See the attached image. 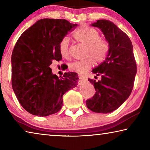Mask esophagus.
Wrapping results in <instances>:
<instances>
[{"mask_svg":"<svg viewBox=\"0 0 150 150\" xmlns=\"http://www.w3.org/2000/svg\"><path fill=\"white\" fill-rule=\"evenodd\" d=\"M86 81H87V78H86L85 77H84V76H83V75L79 76V83L80 85L85 83Z\"/></svg>","mask_w":150,"mask_h":150,"instance_id":"esophagus-1","label":"esophagus"}]
</instances>
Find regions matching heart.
I'll return each instance as SVG.
<instances>
[{
    "mask_svg": "<svg viewBox=\"0 0 150 150\" xmlns=\"http://www.w3.org/2000/svg\"><path fill=\"white\" fill-rule=\"evenodd\" d=\"M100 33L97 30L87 26H83L75 30L73 37L76 41L86 45L85 59L76 61L69 65L71 71L78 73H84L96 63L105 60L109 52V45L105 40L100 38ZM59 51L63 57H69V40L63 38L59 44Z\"/></svg>",
    "mask_w": 150,
    "mask_h": 150,
    "instance_id": "obj_1",
    "label": "heart"
}]
</instances>
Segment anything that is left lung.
<instances>
[{
  "mask_svg": "<svg viewBox=\"0 0 150 150\" xmlns=\"http://www.w3.org/2000/svg\"><path fill=\"white\" fill-rule=\"evenodd\" d=\"M91 25L103 32L109 52L106 59L93 70L96 76L101 75V80L88 79L96 93L86 100V105L95 112L109 113L120 107L130 95L137 72L136 62L130 39L113 22L98 20Z\"/></svg>",
  "mask_w": 150,
  "mask_h": 150,
  "instance_id": "obj_1",
  "label": "left lung"
}]
</instances>
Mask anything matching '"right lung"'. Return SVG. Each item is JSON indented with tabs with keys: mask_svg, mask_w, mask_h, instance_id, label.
<instances>
[{
	"mask_svg": "<svg viewBox=\"0 0 150 150\" xmlns=\"http://www.w3.org/2000/svg\"><path fill=\"white\" fill-rule=\"evenodd\" d=\"M77 24L64 19H41L22 33L12 54V86L20 105L33 115L57 112L63 96L78 83V74L52 73V62L62 60L59 44Z\"/></svg>",
	"mask_w": 150,
	"mask_h": 150,
	"instance_id": "1",
	"label": "right lung"
}]
</instances>
